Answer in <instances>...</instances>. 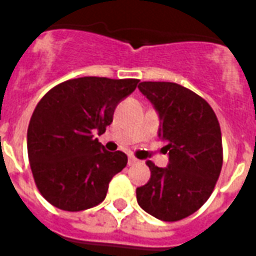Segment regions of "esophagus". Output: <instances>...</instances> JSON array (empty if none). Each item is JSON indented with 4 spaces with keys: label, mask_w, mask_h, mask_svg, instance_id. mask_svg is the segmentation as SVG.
I'll use <instances>...</instances> for the list:
<instances>
[{
    "label": "esophagus",
    "mask_w": 256,
    "mask_h": 256,
    "mask_svg": "<svg viewBox=\"0 0 256 256\" xmlns=\"http://www.w3.org/2000/svg\"><path fill=\"white\" fill-rule=\"evenodd\" d=\"M140 163L138 159H136L134 156H128V166H133V164H137Z\"/></svg>",
    "instance_id": "1"
}]
</instances>
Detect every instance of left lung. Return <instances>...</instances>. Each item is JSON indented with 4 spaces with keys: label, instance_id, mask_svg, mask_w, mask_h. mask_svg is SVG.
<instances>
[{
    "label": "left lung",
    "instance_id": "obj_1",
    "mask_svg": "<svg viewBox=\"0 0 256 256\" xmlns=\"http://www.w3.org/2000/svg\"><path fill=\"white\" fill-rule=\"evenodd\" d=\"M140 92L159 115V138L166 141L167 167L150 160L148 182L137 188V202L160 220H180L203 206L222 168V136L208 102L172 82H141Z\"/></svg>",
    "mask_w": 256,
    "mask_h": 256
}]
</instances>
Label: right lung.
<instances>
[{"label":"right lung","instance_id":"obj_1","mask_svg":"<svg viewBox=\"0 0 256 256\" xmlns=\"http://www.w3.org/2000/svg\"><path fill=\"white\" fill-rule=\"evenodd\" d=\"M138 79L84 76L54 86L36 104L27 130V150L36 188L64 211L100 204L112 177L128 164L94 138L111 124L114 111Z\"/></svg>","mask_w":256,"mask_h":256}]
</instances>
